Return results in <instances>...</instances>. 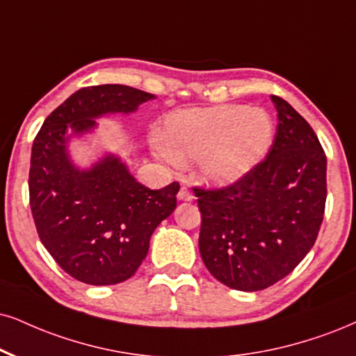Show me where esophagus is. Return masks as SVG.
I'll return each mask as SVG.
<instances>
[{"label": "esophagus", "mask_w": 356, "mask_h": 356, "mask_svg": "<svg viewBox=\"0 0 356 356\" xmlns=\"http://www.w3.org/2000/svg\"><path fill=\"white\" fill-rule=\"evenodd\" d=\"M195 196H193V193L188 190L186 186H181V190L178 193V200L179 201H191Z\"/></svg>", "instance_id": "obj_1"}]
</instances>
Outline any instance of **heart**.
Wrapping results in <instances>:
<instances>
[{
  "label": "heart",
  "mask_w": 356,
  "mask_h": 356,
  "mask_svg": "<svg viewBox=\"0 0 356 356\" xmlns=\"http://www.w3.org/2000/svg\"><path fill=\"white\" fill-rule=\"evenodd\" d=\"M274 137V120L261 107L183 108L165 118L156 152L168 161L195 160L196 178L222 188L248 177L267 156Z\"/></svg>",
  "instance_id": "obj_1"
}]
</instances>
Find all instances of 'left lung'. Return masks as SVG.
<instances>
[{
	"label": "left lung",
	"instance_id": "obj_1",
	"mask_svg": "<svg viewBox=\"0 0 356 356\" xmlns=\"http://www.w3.org/2000/svg\"><path fill=\"white\" fill-rule=\"evenodd\" d=\"M277 134L266 160L222 190L195 188L200 254L236 291L270 287L299 266L317 239L327 200V156L312 127L272 95Z\"/></svg>",
	"mask_w": 356,
	"mask_h": 356
}]
</instances>
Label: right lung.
I'll use <instances>...</instances> for the list:
<instances>
[{
  "label": "right lung",
  "instance_id": "1",
  "mask_svg": "<svg viewBox=\"0 0 356 356\" xmlns=\"http://www.w3.org/2000/svg\"><path fill=\"white\" fill-rule=\"evenodd\" d=\"M152 99L129 86L84 87L44 120L34 138L29 204L39 239L60 269L84 284H118L137 272L153 231L177 208L179 185L150 190L113 153L81 168L69 142L92 134L95 118L129 115Z\"/></svg>",
  "mask_w": 356,
  "mask_h": 356
}]
</instances>
